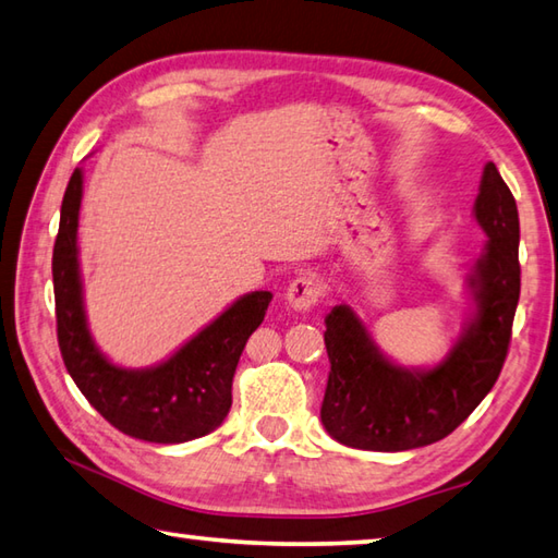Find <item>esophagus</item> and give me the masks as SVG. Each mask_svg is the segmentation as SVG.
I'll use <instances>...</instances> for the list:
<instances>
[{
  "instance_id": "34e87169",
  "label": "esophagus",
  "mask_w": 558,
  "mask_h": 558,
  "mask_svg": "<svg viewBox=\"0 0 558 558\" xmlns=\"http://www.w3.org/2000/svg\"><path fill=\"white\" fill-rule=\"evenodd\" d=\"M319 292H322L319 280L310 276V272H305V276H298L295 280L290 282L288 292H286V300L295 312H310L314 305H317Z\"/></svg>"
}]
</instances>
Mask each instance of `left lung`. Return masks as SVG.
Listing matches in <instances>:
<instances>
[{"instance_id": "obj_1", "label": "left lung", "mask_w": 558, "mask_h": 558, "mask_svg": "<svg viewBox=\"0 0 558 558\" xmlns=\"http://www.w3.org/2000/svg\"><path fill=\"white\" fill-rule=\"evenodd\" d=\"M473 217L488 236L469 276L473 310L437 366L408 368L390 361L349 305L324 317L331 371L322 424L343 447H427L449 437L498 380L520 300V217L495 163L483 168Z\"/></svg>"}]
</instances>
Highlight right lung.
<instances>
[{
  "label": "right lung",
  "instance_id": "obj_1",
  "mask_svg": "<svg viewBox=\"0 0 558 558\" xmlns=\"http://www.w3.org/2000/svg\"><path fill=\"white\" fill-rule=\"evenodd\" d=\"M80 202L83 170L75 168L63 195L53 246L58 347L70 378L111 427L134 439L182 444L215 432L231 408V380L241 351L260 327L272 295L256 290L231 302L215 322L156 366H117L99 351L87 327L77 256Z\"/></svg>",
  "mask_w": 558,
  "mask_h": 558
}]
</instances>
